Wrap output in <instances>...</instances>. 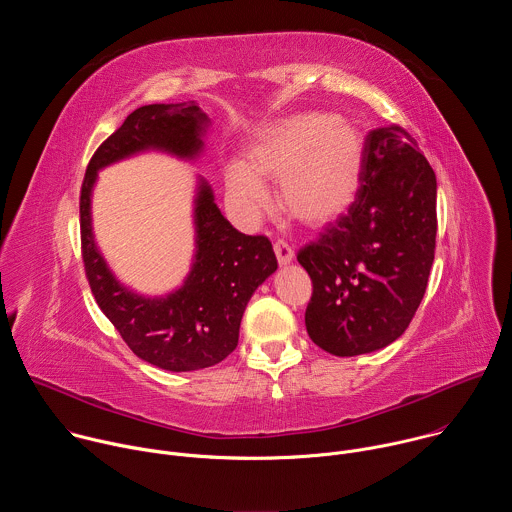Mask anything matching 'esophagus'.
Listing matches in <instances>:
<instances>
[{
	"label": "esophagus",
	"mask_w": 512,
	"mask_h": 512,
	"mask_svg": "<svg viewBox=\"0 0 512 512\" xmlns=\"http://www.w3.org/2000/svg\"><path fill=\"white\" fill-rule=\"evenodd\" d=\"M273 251H275V257H277L279 265H289L291 261H294V257H296L294 249H291L285 241H277V243L273 245Z\"/></svg>",
	"instance_id": "esophagus-1"
}]
</instances>
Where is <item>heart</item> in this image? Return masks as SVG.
I'll return each instance as SVG.
<instances>
[{
	"mask_svg": "<svg viewBox=\"0 0 512 512\" xmlns=\"http://www.w3.org/2000/svg\"><path fill=\"white\" fill-rule=\"evenodd\" d=\"M362 172V135L330 113L283 119L259 133L247 162L225 166V186L237 216L255 221L269 206L263 178L281 182V204L306 225H324L354 200Z\"/></svg>",
	"mask_w": 512,
	"mask_h": 512,
	"instance_id": "1",
	"label": "heart"
}]
</instances>
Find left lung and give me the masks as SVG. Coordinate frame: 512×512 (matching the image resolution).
Returning a JSON list of instances; mask_svg holds the SVG:
<instances>
[{
	"label": "left lung",
	"mask_w": 512,
	"mask_h": 512,
	"mask_svg": "<svg viewBox=\"0 0 512 512\" xmlns=\"http://www.w3.org/2000/svg\"><path fill=\"white\" fill-rule=\"evenodd\" d=\"M435 198V172L403 127L367 135L354 202L298 253L314 285L306 308L314 344L358 356L407 330L433 265Z\"/></svg>",
	"instance_id": "1"
}]
</instances>
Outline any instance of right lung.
<instances>
[{
	"instance_id": "right-lung-1",
	"label": "right lung",
	"mask_w": 512,
	"mask_h": 512,
	"mask_svg": "<svg viewBox=\"0 0 512 512\" xmlns=\"http://www.w3.org/2000/svg\"><path fill=\"white\" fill-rule=\"evenodd\" d=\"M208 125V115L194 101L143 105L99 145L81 188L83 261L93 296L135 356L172 373L212 367L237 348L251 296L277 269L271 241L233 229L210 184L198 176L190 273L168 296H139L113 275L99 251L91 200L97 174L115 162L143 152L196 160Z\"/></svg>"
}]
</instances>
